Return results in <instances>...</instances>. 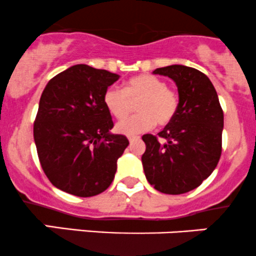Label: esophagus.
I'll return each instance as SVG.
<instances>
[{"instance_id":"34e87169","label":"esophagus","mask_w":256,"mask_h":256,"mask_svg":"<svg viewBox=\"0 0 256 256\" xmlns=\"http://www.w3.org/2000/svg\"><path fill=\"white\" fill-rule=\"evenodd\" d=\"M138 139H140V136H128V140L129 142H136V140H138Z\"/></svg>"}]
</instances>
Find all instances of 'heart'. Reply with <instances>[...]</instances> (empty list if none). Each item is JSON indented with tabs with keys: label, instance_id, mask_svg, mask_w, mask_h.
Here are the masks:
<instances>
[{
	"label": "heart",
	"instance_id": "heart-1",
	"mask_svg": "<svg viewBox=\"0 0 256 256\" xmlns=\"http://www.w3.org/2000/svg\"><path fill=\"white\" fill-rule=\"evenodd\" d=\"M139 100L138 103V101ZM138 102L136 116L117 123L116 130L124 136H134L149 130L155 126H167L177 114L180 98L166 82L152 74H139L124 83V88L108 86L104 92L107 111L122 120L130 113L132 102Z\"/></svg>",
	"mask_w": 256,
	"mask_h": 256
}]
</instances>
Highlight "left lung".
<instances>
[{"label": "left lung", "mask_w": 256, "mask_h": 256, "mask_svg": "<svg viewBox=\"0 0 256 256\" xmlns=\"http://www.w3.org/2000/svg\"><path fill=\"white\" fill-rule=\"evenodd\" d=\"M178 88L180 105L171 122L158 134L142 136V162L148 182L164 194H184L212 173L222 151L224 111L210 79L195 68L173 64L158 68Z\"/></svg>", "instance_id": "8db88e82"}]
</instances>
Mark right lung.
Listing matches in <instances>:
<instances>
[{
  "instance_id": "add662e5",
  "label": "right lung",
  "mask_w": 256,
  "mask_h": 256,
  "mask_svg": "<svg viewBox=\"0 0 256 256\" xmlns=\"http://www.w3.org/2000/svg\"><path fill=\"white\" fill-rule=\"evenodd\" d=\"M118 74L76 64L48 82L34 122V140L46 177L76 196L105 192L129 142L112 134L104 92Z\"/></svg>"
}]
</instances>
